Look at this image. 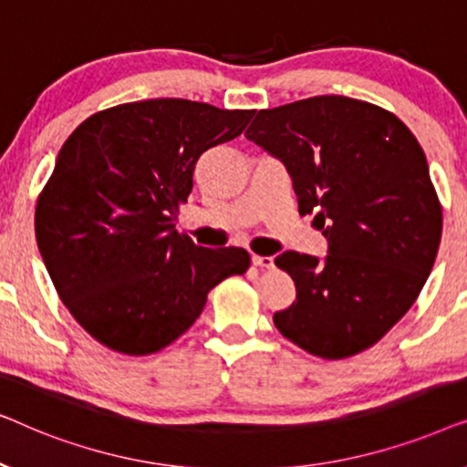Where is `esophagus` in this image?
<instances>
[{
    "label": "esophagus",
    "mask_w": 467,
    "mask_h": 467,
    "mask_svg": "<svg viewBox=\"0 0 467 467\" xmlns=\"http://www.w3.org/2000/svg\"><path fill=\"white\" fill-rule=\"evenodd\" d=\"M251 261H253V265L264 267V270H270V267H274V259L272 257H261V254H253Z\"/></svg>",
    "instance_id": "obj_1"
}]
</instances>
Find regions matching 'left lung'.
<instances>
[{
  "label": "left lung",
  "instance_id": "1",
  "mask_svg": "<svg viewBox=\"0 0 467 467\" xmlns=\"http://www.w3.org/2000/svg\"><path fill=\"white\" fill-rule=\"evenodd\" d=\"M244 136L289 171L299 214H315L325 259L285 251L297 297L274 325L299 348L344 359L380 340L419 297L442 208L412 131L368 101L318 95L259 110Z\"/></svg>",
  "mask_w": 467,
  "mask_h": 467
}]
</instances>
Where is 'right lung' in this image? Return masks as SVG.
I'll use <instances>...</instances> for the list:
<instances>
[{"instance_id":"obj_1","label":"right lung","mask_w":467,"mask_h":467,"mask_svg":"<svg viewBox=\"0 0 467 467\" xmlns=\"http://www.w3.org/2000/svg\"><path fill=\"white\" fill-rule=\"evenodd\" d=\"M254 110L191 99L108 108L61 146L36 206V240L61 302L108 348L150 355L182 336L244 248H203L178 234L197 159L238 138Z\"/></svg>"}]
</instances>
